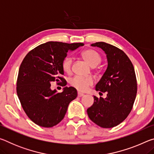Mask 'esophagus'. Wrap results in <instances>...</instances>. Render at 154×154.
<instances>
[{
  "label": "esophagus",
  "instance_id": "esophagus-1",
  "mask_svg": "<svg viewBox=\"0 0 154 154\" xmlns=\"http://www.w3.org/2000/svg\"><path fill=\"white\" fill-rule=\"evenodd\" d=\"M83 93H82V92H78V97H82V96H83Z\"/></svg>",
  "mask_w": 154,
  "mask_h": 154
}]
</instances>
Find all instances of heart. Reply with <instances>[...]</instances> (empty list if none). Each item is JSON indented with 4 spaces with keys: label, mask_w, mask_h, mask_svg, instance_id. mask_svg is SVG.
I'll return each instance as SVG.
<instances>
[{
    "label": "heart",
    "mask_w": 154,
    "mask_h": 154,
    "mask_svg": "<svg viewBox=\"0 0 154 154\" xmlns=\"http://www.w3.org/2000/svg\"><path fill=\"white\" fill-rule=\"evenodd\" d=\"M83 59L89 64L91 66H96L101 62V57L97 51L93 49H86L82 53ZM72 58L66 56L62 61V69L66 72H69L71 70ZM70 83L72 87L81 92H84L90 85L93 83L91 77H83L81 76H75L70 81Z\"/></svg>",
    "instance_id": "1"
}]
</instances>
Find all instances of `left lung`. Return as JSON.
<instances>
[{
  "instance_id": "obj_1",
  "label": "left lung",
  "mask_w": 154,
  "mask_h": 154,
  "mask_svg": "<svg viewBox=\"0 0 154 154\" xmlns=\"http://www.w3.org/2000/svg\"><path fill=\"white\" fill-rule=\"evenodd\" d=\"M91 45L106 54L107 67L95 90L107 94L105 98L94 96V102L87 113L94 123L110 128L122 123L132 110L137 92L134 69L126 54L116 47L105 42Z\"/></svg>"
}]
</instances>
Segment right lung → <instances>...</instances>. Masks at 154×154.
<instances>
[{
  "mask_svg": "<svg viewBox=\"0 0 154 154\" xmlns=\"http://www.w3.org/2000/svg\"><path fill=\"white\" fill-rule=\"evenodd\" d=\"M82 43H66L49 41L31 50L20 65L17 81V94L28 118L38 126L51 128L60 123L69 103L77 96L73 87H64L61 93L51 89L52 82H66L62 61L67 53L83 46Z\"/></svg>",
  "mask_w": 154,
  "mask_h": 154,
  "instance_id": "1",
  "label": "right lung"
}]
</instances>
